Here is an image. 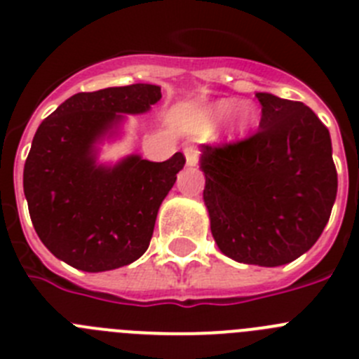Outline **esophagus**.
<instances>
[{
    "instance_id": "1",
    "label": "esophagus",
    "mask_w": 359,
    "mask_h": 359,
    "mask_svg": "<svg viewBox=\"0 0 359 359\" xmlns=\"http://www.w3.org/2000/svg\"><path fill=\"white\" fill-rule=\"evenodd\" d=\"M183 154H185V160H187V165H189V167H192V165L198 163L199 152L196 147H185Z\"/></svg>"
}]
</instances>
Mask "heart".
<instances>
[{"instance_id":"heart-1","label":"heart","mask_w":359,"mask_h":359,"mask_svg":"<svg viewBox=\"0 0 359 359\" xmlns=\"http://www.w3.org/2000/svg\"><path fill=\"white\" fill-rule=\"evenodd\" d=\"M228 116L226 128L230 135H243L252 128V123L257 118V109L252 102L244 100V102L236 104L233 98H221L217 102L212 104L207 109V122L217 123Z\"/></svg>"}]
</instances>
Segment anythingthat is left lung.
<instances>
[{"mask_svg":"<svg viewBox=\"0 0 359 359\" xmlns=\"http://www.w3.org/2000/svg\"><path fill=\"white\" fill-rule=\"evenodd\" d=\"M259 131L223 147L201 145L203 199L217 248L243 264H287L327 224L338 190L329 129L302 102L255 93Z\"/></svg>","mask_w":359,"mask_h":359,"instance_id":"left-lung-1","label":"left lung"}]
</instances>
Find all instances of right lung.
Listing matches in <instances>:
<instances>
[{
    "instance_id": "1",
    "label": "right lung",
    "mask_w": 359,
    "mask_h": 359,
    "mask_svg": "<svg viewBox=\"0 0 359 359\" xmlns=\"http://www.w3.org/2000/svg\"><path fill=\"white\" fill-rule=\"evenodd\" d=\"M160 98L154 84L77 93L41 122L25 161L23 190L41 243L59 261L98 273L131 264L149 248L185 156L149 161L129 154L100 163L98 145L120 135L126 115H144Z\"/></svg>"
}]
</instances>
